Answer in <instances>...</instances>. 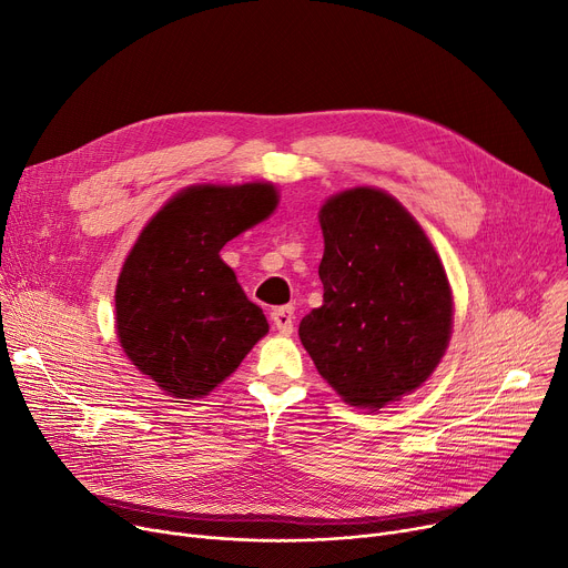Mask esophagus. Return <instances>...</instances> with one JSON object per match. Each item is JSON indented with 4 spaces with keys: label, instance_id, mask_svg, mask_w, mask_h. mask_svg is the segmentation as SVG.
Returning a JSON list of instances; mask_svg holds the SVG:
<instances>
[{
    "label": "esophagus",
    "instance_id": "obj_1",
    "mask_svg": "<svg viewBox=\"0 0 568 568\" xmlns=\"http://www.w3.org/2000/svg\"><path fill=\"white\" fill-rule=\"evenodd\" d=\"M272 322L283 336H290L294 329V308L292 306H278L272 311Z\"/></svg>",
    "mask_w": 568,
    "mask_h": 568
}]
</instances>
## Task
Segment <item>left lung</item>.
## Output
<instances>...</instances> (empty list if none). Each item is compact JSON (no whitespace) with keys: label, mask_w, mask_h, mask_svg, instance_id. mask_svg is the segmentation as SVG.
<instances>
[{"label":"left lung","mask_w":568,"mask_h":568,"mask_svg":"<svg viewBox=\"0 0 568 568\" xmlns=\"http://www.w3.org/2000/svg\"><path fill=\"white\" fill-rule=\"evenodd\" d=\"M320 227L324 294L300 338L345 403L375 412L437 368L454 324L449 278L422 225L379 189L329 197Z\"/></svg>","instance_id":"8db88e82"}]
</instances>
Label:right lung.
<instances>
[{
	"label": "right lung",
	"instance_id": "1",
	"mask_svg": "<svg viewBox=\"0 0 568 568\" xmlns=\"http://www.w3.org/2000/svg\"><path fill=\"white\" fill-rule=\"evenodd\" d=\"M278 204L272 184L191 186L140 232L116 281V336L172 398H202L268 332L221 248Z\"/></svg>",
	"mask_w": 568,
	"mask_h": 568
}]
</instances>
